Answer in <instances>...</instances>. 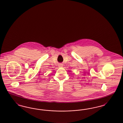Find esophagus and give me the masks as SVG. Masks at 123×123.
Returning <instances> with one entry per match:
<instances>
[{
	"label": "esophagus",
	"mask_w": 123,
	"mask_h": 123,
	"mask_svg": "<svg viewBox=\"0 0 123 123\" xmlns=\"http://www.w3.org/2000/svg\"><path fill=\"white\" fill-rule=\"evenodd\" d=\"M62 66H63V65H62V64H59V65H58V66H59V67H62Z\"/></svg>",
	"instance_id": "esophagus-1"
}]
</instances>
